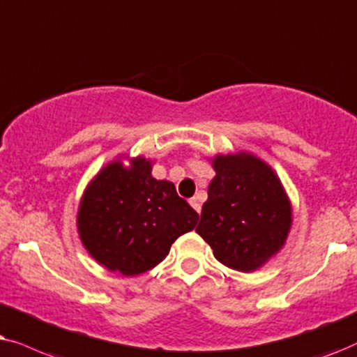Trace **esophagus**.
Returning a JSON list of instances; mask_svg holds the SVG:
<instances>
[{
	"label": "esophagus",
	"mask_w": 357,
	"mask_h": 357,
	"mask_svg": "<svg viewBox=\"0 0 357 357\" xmlns=\"http://www.w3.org/2000/svg\"><path fill=\"white\" fill-rule=\"evenodd\" d=\"M189 204H191V207H192L194 211H196L197 213L201 212V202H199V199H197V197H192V199H189Z\"/></svg>",
	"instance_id": "esophagus-1"
}]
</instances>
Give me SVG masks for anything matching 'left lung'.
I'll use <instances>...</instances> for the list:
<instances>
[{
    "instance_id": "obj_1",
    "label": "left lung",
    "mask_w": 357,
    "mask_h": 357,
    "mask_svg": "<svg viewBox=\"0 0 357 357\" xmlns=\"http://www.w3.org/2000/svg\"><path fill=\"white\" fill-rule=\"evenodd\" d=\"M212 168L196 231L223 266L253 273L286 245L291 201L274 169L248 151L215 155Z\"/></svg>"
}]
</instances>
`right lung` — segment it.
Listing matches in <instances>:
<instances>
[{
    "instance_id": "right-lung-1",
    "label": "right lung",
    "mask_w": 357,
    "mask_h": 357,
    "mask_svg": "<svg viewBox=\"0 0 357 357\" xmlns=\"http://www.w3.org/2000/svg\"><path fill=\"white\" fill-rule=\"evenodd\" d=\"M144 156L107 163L84 189L76 227L91 258L112 273L139 275L166 258L171 245L191 231L197 212L173 183L151 176Z\"/></svg>"
}]
</instances>
